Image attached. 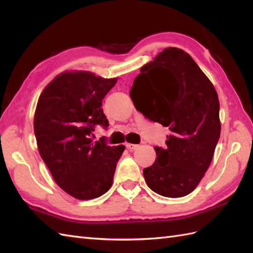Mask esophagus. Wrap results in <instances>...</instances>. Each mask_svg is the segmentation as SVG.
<instances>
[{"label":"esophagus","mask_w":253,"mask_h":253,"mask_svg":"<svg viewBox=\"0 0 253 253\" xmlns=\"http://www.w3.org/2000/svg\"><path fill=\"white\" fill-rule=\"evenodd\" d=\"M138 144H133V143H126V148L128 149V150H136V149H138Z\"/></svg>","instance_id":"obj_1"}]
</instances>
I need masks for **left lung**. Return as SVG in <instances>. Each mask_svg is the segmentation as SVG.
Here are the masks:
<instances>
[{"instance_id": "8db88e82", "label": "left lung", "mask_w": 253, "mask_h": 253, "mask_svg": "<svg viewBox=\"0 0 253 253\" xmlns=\"http://www.w3.org/2000/svg\"><path fill=\"white\" fill-rule=\"evenodd\" d=\"M130 98L148 120L169 127L166 147L143 169L150 189L180 198L195 190L213 159L221 135L216 90L192 57L168 47L142 66Z\"/></svg>"}]
</instances>
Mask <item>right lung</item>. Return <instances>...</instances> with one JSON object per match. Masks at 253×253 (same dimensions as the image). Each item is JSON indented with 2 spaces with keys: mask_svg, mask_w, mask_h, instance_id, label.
<instances>
[{
  "mask_svg": "<svg viewBox=\"0 0 253 253\" xmlns=\"http://www.w3.org/2000/svg\"><path fill=\"white\" fill-rule=\"evenodd\" d=\"M117 78L90 72H65L42 91L35 113L38 150L56 184L79 200L98 198L113 184L116 164L125 150L92 141L95 126L106 129L109 121L102 100Z\"/></svg>",
  "mask_w": 253,
  "mask_h": 253,
  "instance_id": "obj_1",
  "label": "right lung"
}]
</instances>
